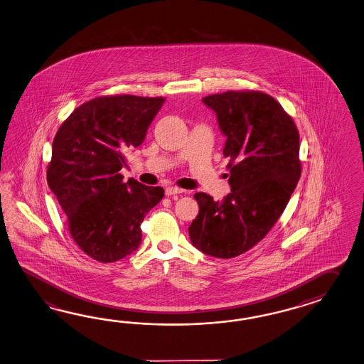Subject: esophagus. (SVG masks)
Segmentation results:
<instances>
[{"label": "esophagus", "mask_w": 364, "mask_h": 364, "mask_svg": "<svg viewBox=\"0 0 364 364\" xmlns=\"http://www.w3.org/2000/svg\"><path fill=\"white\" fill-rule=\"evenodd\" d=\"M185 193V190L179 188V187L170 186L165 190V194L168 196H176V194H182Z\"/></svg>", "instance_id": "esophagus-1"}]
</instances>
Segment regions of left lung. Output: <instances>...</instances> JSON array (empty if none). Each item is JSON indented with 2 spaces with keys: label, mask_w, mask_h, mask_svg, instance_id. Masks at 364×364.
<instances>
[{
  "label": "left lung",
  "mask_w": 364,
  "mask_h": 364,
  "mask_svg": "<svg viewBox=\"0 0 364 364\" xmlns=\"http://www.w3.org/2000/svg\"><path fill=\"white\" fill-rule=\"evenodd\" d=\"M227 137L231 193L216 202L196 193L193 245L231 259L251 250L279 220L301 177L297 127L279 102L260 91H227L202 99Z\"/></svg>",
  "instance_id": "obj_1"
}]
</instances>
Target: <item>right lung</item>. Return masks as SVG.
<instances>
[{
    "instance_id": "add662e5",
    "label": "right lung",
    "mask_w": 364,
    "mask_h": 364,
    "mask_svg": "<svg viewBox=\"0 0 364 364\" xmlns=\"http://www.w3.org/2000/svg\"><path fill=\"white\" fill-rule=\"evenodd\" d=\"M164 97L102 96L82 104L58 129L47 183L80 250L113 262L140 245L141 223L162 187L122 181L125 153L140 146Z\"/></svg>"
}]
</instances>
